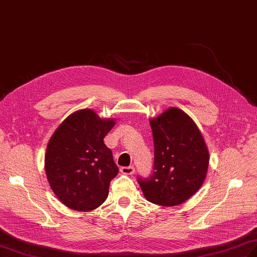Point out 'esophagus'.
<instances>
[{"instance_id":"34e87169","label":"esophagus","mask_w":257,"mask_h":257,"mask_svg":"<svg viewBox=\"0 0 257 257\" xmlns=\"http://www.w3.org/2000/svg\"><path fill=\"white\" fill-rule=\"evenodd\" d=\"M120 171L123 174H127V176H133L135 173V168L133 166H129V167H122L120 169Z\"/></svg>"}]
</instances>
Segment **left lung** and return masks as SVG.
<instances>
[{"mask_svg": "<svg viewBox=\"0 0 257 257\" xmlns=\"http://www.w3.org/2000/svg\"><path fill=\"white\" fill-rule=\"evenodd\" d=\"M155 145L154 173L138 178L145 198L162 206L190 199L203 184L209 151L198 125L183 110L171 107L150 119Z\"/></svg>", "mask_w": 257, "mask_h": 257, "instance_id": "1", "label": "left lung"}]
</instances>
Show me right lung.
<instances>
[{
	"label": "right lung",
	"mask_w": 257,
	"mask_h": 257,
	"mask_svg": "<svg viewBox=\"0 0 257 257\" xmlns=\"http://www.w3.org/2000/svg\"><path fill=\"white\" fill-rule=\"evenodd\" d=\"M114 125L91 109L75 111L59 124L47 144L46 177L53 192L75 211L101 205L119 169L103 143Z\"/></svg>",
	"instance_id": "right-lung-1"
}]
</instances>
